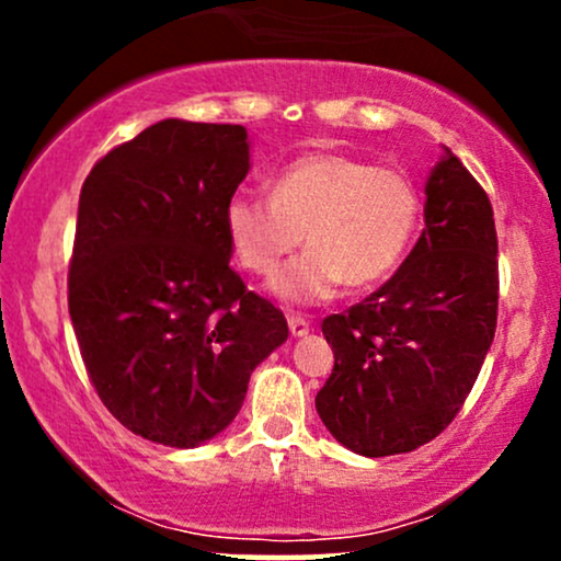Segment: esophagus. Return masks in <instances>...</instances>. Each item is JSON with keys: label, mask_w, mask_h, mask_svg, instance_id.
<instances>
[{"label": "esophagus", "mask_w": 561, "mask_h": 561, "mask_svg": "<svg viewBox=\"0 0 561 561\" xmlns=\"http://www.w3.org/2000/svg\"><path fill=\"white\" fill-rule=\"evenodd\" d=\"M287 324H289V332H293L295 337H302V334L311 332V321L302 317V313H287Z\"/></svg>", "instance_id": "34e87169"}]
</instances>
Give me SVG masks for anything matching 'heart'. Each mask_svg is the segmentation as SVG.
Segmentation results:
<instances>
[{"mask_svg":"<svg viewBox=\"0 0 561 561\" xmlns=\"http://www.w3.org/2000/svg\"><path fill=\"white\" fill-rule=\"evenodd\" d=\"M227 231L244 272L272 274L300 240L308 250L279 268L272 289L289 302H319L337 287L379 285L401 266L422 218L420 186L392 165L306 152L272 182V195L237 192Z\"/></svg>","mask_w":561,"mask_h":561,"instance_id":"heart-1","label":"heart"}]
</instances>
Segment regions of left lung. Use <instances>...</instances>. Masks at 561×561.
Listing matches in <instances>:
<instances>
[{"label": "left lung", "instance_id": "left-lung-1", "mask_svg": "<svg viewBox=\"0 0 561 561\" xmlns=\"http://www.w3.org/2000/svg\"><path fill=\"white\" fill-rule=\"evenodd\" d=\"M424 227L369 298L321 321L334 369L317 411L362 456L409 454L465 405L499 317V237L478 179L443 147L424 186Z\"/></svg>", "mask_w": 561, "mask_h": 561}]
</instances>
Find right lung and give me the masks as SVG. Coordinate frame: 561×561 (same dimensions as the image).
<instances>
[{"mask_svg": "<svg viewBox=\"0 0 561 561\" xmlns=\"http://www.w3.org/2000/svg\"><path fill=\"white\" fill-rule=\"evenodd\" d=\"M248 131L160 121L81 186L68 311L105 409L134 435L192 448L234 420L287 319L229 266L227 203Z\"/></svg>", "mask_w": 561, "mask_h": 561, "instance_id": "add662e5", "label": "right lung"}]
</instances>
